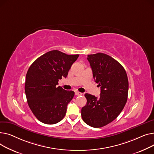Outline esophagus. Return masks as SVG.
I'll use <instances>...</instances> for the list:
<instances>
[{
    "label": "esophagus",
    "instance_id": "1",
    "mask_svg": "<svg viewBox=\"0 0 154 154\" xmlns=\"http://www.w3.org/2000/svg\"><path fill=\"white\" fill-rule=\"evenodd\" d=\"M75 95H76V96H81V95H82V93H79L78 91H76L75 92Z\"/></svg>",
    "mask_w": 154,
    "mask_h": 154
}]
</instances>
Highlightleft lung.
<instances>
[{
    "label": "left lung",
    "instance_id": "1",
    "mask_svg": "<svg viewBox=\"0 0 154 154\" xmlns=\"http://www.w3.org/2000/svg\"><path fill=\"white\" fill-rule=\"evenodd\" d=\"M87 59L101 93L99 97L85 94L87 103L81 109V116L89 126L101 128L116 119L124 109L128 100V78L123 66L106 54L88 55Z\"/></svg>",
    "mask_w": 154,
    "mask_h": 154
}]
</instances>
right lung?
<instances>
[{
	"instance_id": "obj_1",
	"label": "right lung",
	"mask_w": 154,
	"mask_h": 154,
	"mask_svg": "<svg viewBox=\"0 0 154 154\" xmlns=\"http://www.w3.org/2000/svg\"><path fill=\"white\" fill-rule=\"evenodd\" d=\"M78 57L52 50L38 58L30 66L26 75L25 91L29 107L40 122L54 124L65 117L75 92L57 85L59 79L67 76Z\"/></svg>"
}]
</instances>
